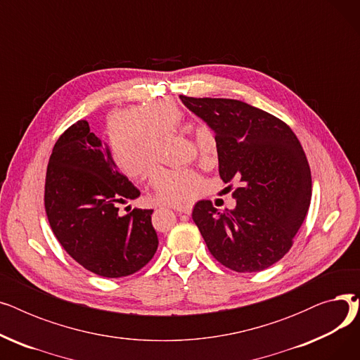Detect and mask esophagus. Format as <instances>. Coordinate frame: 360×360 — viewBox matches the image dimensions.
Wrapping results in <instances>:
<instances>
[{
	"instance_id": "34e87169",
	"label": "esophagus",
	"mask_w": 360,
	"mask_h": 360,
	"mask_svg": "<svg viewBox=\"0 0 360 360\" xmlns=\"http://www.w3.org/2000/svg\"><path fill=\"white\" fill-rule=\"evenodd\" d=\"M172 209H174L175 212H179V213L191 214V212H193V204H185V205H174Z\"/></svg>"
}]
</instances>
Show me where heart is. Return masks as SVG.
I'll return each mask as SVG.
<instances>
[{
    "label": "heart",
    "instance_id": "b5f03b06",
    "mask_svg": "<svg viewBox=\"0 0 360 360\" xmlns=\"http://www.w3.org/2000/svg\"><path fill=\"white\" fill-rule=\"evenodd\" d=\"M184 125L185 113L176 103L150 101L110 112L103 124V140L113 166L122 175L136 179L146 170L148 184L163 201L185 205L205 194V181L191 169H170L160 163L165 160L162 139ZM195 140L201 165L217 166L220 146L216 132L202 125Z\"/></svg>",
    "mask_w": 360,
    "mask_h": 360
}]
</instances>
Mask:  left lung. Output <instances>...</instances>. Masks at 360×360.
Here are the masks:
<instances>
[{
	"label": "left lung",
	"instance_id": "1",
	"mask_svg": "<svg viewBox=\"0 0 360 360\" xmlns=\"http://www.w3.org/2000/svg\"><path fill=\"white\" fill-rule=\"evenodd\" d=\"M139 195L87 121L72 124L56 140L46 169L45 210L56 239L86 270L118 278L153 258L159 245L153 210L118 214V202Z\"/></svg>",
	"mask_w": 360,
	"mask_h": 360
}]
</instances>
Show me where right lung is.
<instances>
[{"mask_svg":"<svg viewBox=\"0 0 360 360\" xmlns=\"http://www.w3.org/2000/svg\"><path fill=\"white\" fill-rule=\"evenodd\" d=\"M179 98L216 132L219 175L236 200L224 213L210 200L195 204L193 220L207 248L238 273L271 267L292 248L311 204L304 148L292 128L266 110L235 99Z\"/></svg>","mask_w":360,"mask_h":360,"instance_id":"add662e5","label":"right lung"}]
</instances>
